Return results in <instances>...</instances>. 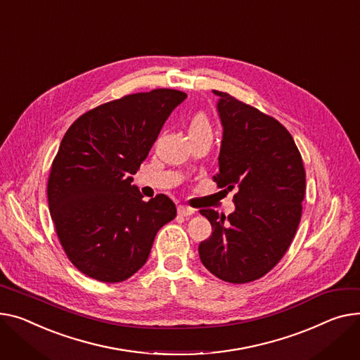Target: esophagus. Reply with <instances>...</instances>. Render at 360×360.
Masks as SVG:
<instances>
[{
  "mask_svg": "<svg viewBox=\"0 0 360 360\" xmlns=\"http://www.w3.org/2000/svg\"><path fill=\"white\" fill-rule=\"evenodd\" d=\"M194 212H195V210L188 207V205H179L178 207V214L182 215V217H191V215H193Z\"/></svg>",
  "mask_w": 360,
  "mask_h": 360,
  "instance_id": "34e87169",
  "label": "esophagus"
}]
</instances>
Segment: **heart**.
Segmentation results:
<instances>
[{"label": "heart", "mask_w": 360, "mask_h": 360, "mask_svg": "<svg viewBox=\"0 0 360 360\" xmlns=\"http://www.w3.org/2000/svg\"><path fill=\"white\" fill-rule=\"evenodd\" d=\"M188 133H189V137L212 133L211 123H210V120L205 112H197L191 117L189 124H188Z\"/></svg>", "instance_id": "b5f03b06"}]
</instances>
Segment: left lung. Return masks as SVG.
Listing matches in <instances>:
<instances>
[{"label": "left lung", "mask_w": 360, "mask_h": 360, "mask_svg": "<svg viewBox=\"0 0 360 360\" xmlns=\"http://www.w3.org/2000/svg\"><path fill=\"white\" fill-rule=\"evenodd\" d=\"M217 111L223 126L220 172L212 179L236 189V210H200L212 234L200 243L202 265L217 278L248 283L266 275L288 250L305 195V169L290 131L278 120L227 92Z\"/></svg>", "instance_id": "obj_1"}]
</instances>
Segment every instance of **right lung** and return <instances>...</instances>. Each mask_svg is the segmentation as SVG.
<instances>
[{"mask_svg":"<svg viewBox=\"0 0 360 360\" xmlns=\"http://www.w3.org/2000/svg\"><path fill=\"white\" fill-rule=\"evenodd\" d=\"M185 98L166 88L126 95L86 111L65 133L47 201L66 256L86 276L126 281L146 263L159 229L176 217L169 197L143 200L131 175Z\"/></svg>","mask_w":360,"mask_h":360,"instance_id":"add662e5","label":"right lung"}]
</instances>
